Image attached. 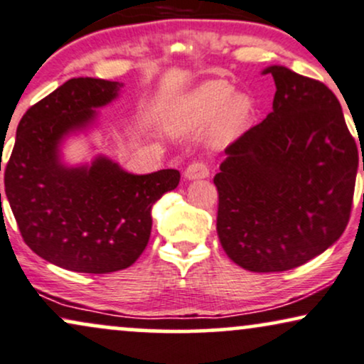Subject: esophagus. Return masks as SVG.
Here are the masks:
<instances>
[{
	"mask_svg": "<svg viewBox=\"0 0 364 364\" xmlns=\"http://www.w3.org/2000/svg\"><path fill=\"white\" fill-rule=\"evenodd\" d=\"M210 169L205 163H191L188 168L185 169V178L188 181H193V179H203L208 178Z\"/></svg>",
	"mask_w": 364,
	"mask_h": 364,
	"instance_id": "1",
	"label": "esophagus"
}]
</instances>
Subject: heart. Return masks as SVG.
Returning <instances> with one entry per match:
<instances>
[{"mask_svg": "<svg viewBox=\"0 0 364 364\" xmlns=\"http://www.w3.org/2000/svg\"><path fill=\"white\" fill-rule=\"evenodd\" d=\"M232 93L234 87L224 80L201 82L166 110V129L176 135L193 134L215 116L210 137L217 144L227 142L239 134L251 112L247 96Z\"/></svg>", "mask_w": 364, "mask_h": 364, "instance_id": "1", "label": "heart"}]
</instances>
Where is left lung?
<instances>
[{
    "mask_svg": "<svg viewBox=\"0 0 364 364\" xmlns=\"http://www.w3.org/2000/svg\"><path fill=\"white\" fill-rule=\"evenodd\" d=\"M262 74L277 85L273 110L225 149L213 183L225 254L240 268L273 273L305 264L343 235L358 147L323 82L284 65Z\"/></svg>",
    "mask_w": 364,
    "mask_h": 364,
    "instance_id": "obj_1",
    "label": "left lung"
}]
</instances>
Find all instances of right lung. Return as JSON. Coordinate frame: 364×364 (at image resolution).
Returning <instances> with one entry per match:
<instances>
[{
    "label": "right lung",
    "mask_w": 364,
    "mask_h": 364,
    "mask_svg": "<svg viewBox=\"0 0 364 364\" xmlns=\"http://www.w3.org/2000/svg\"><path fill=\"white\" fill-rule=\"evenodd\" d=\"M122 87L74 77L30 107L16 129L6 198L25 244L59 268L103 274L132 266L151 237L152 205L179 183L176 169L132 174L107 156L80 166L63 161L64 140L90 130L96 108Z\"/></svg>",
    "instance_id": "1"
}]
</instances>
